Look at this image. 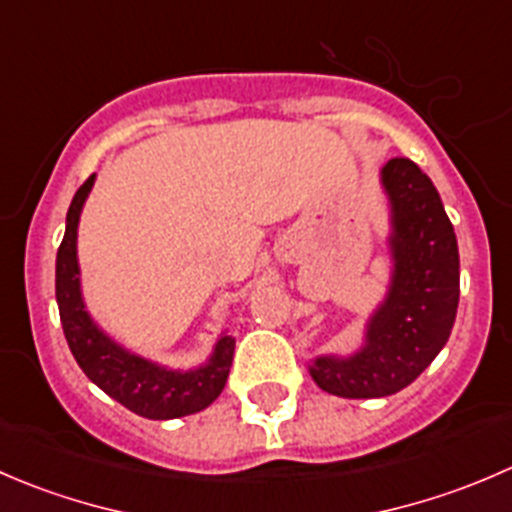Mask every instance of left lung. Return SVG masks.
Listing matches in <instances>:
<instances>
[{"instance_id":"left-lung-1","label":"left lung","mask_w":512,"mask_h":512,"mask_svg":"<svg viewBox=\"0 0 512 512\" xmlns=\"http://www.w3.org/2000/svg\"><path fill=\"white\" fill-rule=\"evenodd\" d=\"M391 203V285L366 324L364 347L317 356L309 374L344 399H379L406 389L446 347L461 294L458 242L441 195L409 158L381 168Z\"/></svg>"}]
</instances>
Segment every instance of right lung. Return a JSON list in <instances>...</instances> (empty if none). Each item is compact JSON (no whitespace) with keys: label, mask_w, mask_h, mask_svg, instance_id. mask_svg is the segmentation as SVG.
<instances>
[{"label":"right lung","mask_w":512,"mask_h":512,"mask_svg":"<svg viewBox=\"0 0 512 512\" xmlns=\"http://www.w3.org/2000/svg\"><path fill=\"white\" fill-rule=\"evenodd\" d=\"M94 180L96 175H91L76 190L66 213L64 240L56 252V302H59L61 327L71 354L98 389L106 391L133 414L153 421L198 414L208 409L225 389L232 354H235V339L223 334L208 364L190 371H175L131 354L98 329L84 307L79 260H76V230Z\"/></svg>","instance_id":"1"}]
</instances>
